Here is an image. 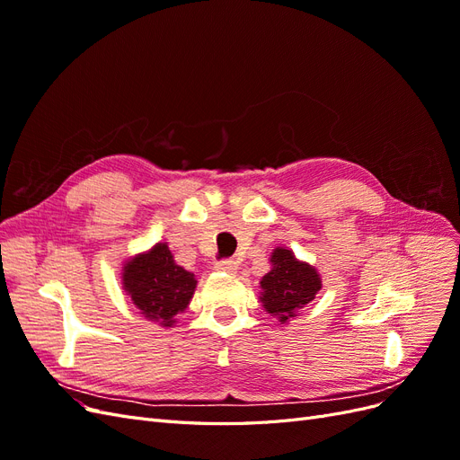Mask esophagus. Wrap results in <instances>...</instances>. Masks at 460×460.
Returning a JSON list of instances; mask_svg holds the SVG:
<instances>
[{
	"mask_svg": "<svg viewBox=\"0 0 460 460\" xmlns=\"http://www.w3.org/2000/svg\"><path fill=\"white\" fill-rule=\"evenodd\" d=\"M215 269L220 270V272L235 274V272H238V269H240V264H238V261H234V259H222V261H218L215 264Z\"/></svg>",
	"mask_w": 460,
	"mask_h": 460,
	"instance_id": "esophagus-1",
	"label": "esophagus"
}]
</instances>
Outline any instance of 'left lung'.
Listing matches in <instances>:
<instances>
[{
    "mask_svg": "<svg viewBox=\"0 0 460 460\" xmlns=\"http://www.w3.org/2000/svg\"><path fill=\"white\" fill-rule=\"evenodd\" d=\"M270 262L272 270L261 280V301L267 313L286 323L289 316H296V311L303 305L314 299L323 284L311 264L297 261L289 249L276 247Z\"/></svg>",
    "mask_w": 460,
    "mask_h": 460,
    "instance_id": "8db88e82",
    "label": "left lung"
}]
</instances>
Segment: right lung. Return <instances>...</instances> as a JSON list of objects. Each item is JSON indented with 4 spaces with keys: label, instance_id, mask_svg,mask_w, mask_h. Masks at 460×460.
Wrapping results in <instances>:
<instances>
[{
    "label": "right lung",
    "instance_id": "1",
    "mask_svg": "<svg viewBox=\"0 0 460 460\" xmlns=\"http://www.w3.org/2000/svg\"><path fill=\"white\" fill-rule=\"evenodd\" d=\"M196 276L178 267L166 243H157L149 253L127 262L122 286L134 305L161 326H172L196 291Z\"/></svg>",
    "mask_w": 460,
    "mask_h": 460
}]
</instances>
